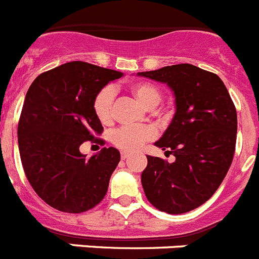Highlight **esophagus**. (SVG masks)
Instances as JSON below:
<instances>
[{
  "instance_id": "obj_1",
  "label": "esophagus",
  "mask_w": 259,
  "mask_h": 259,
  "mask_svg": "<svg viewBox=\"0 0 259 259\" xmlns=\"http://www.w3.org/2000/svg\"><path fill=\"white\" fill-rule=\"evenodd\" d=\"M120 158H122L123 160H125V159L130 158V154H127V153H122V154H120Z\"/></svg>"
}]
</instances>
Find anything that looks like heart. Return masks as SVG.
I'll return each instance as SVG.
<instances>
[{"label":"heart","mask_w":259,"mask_h":259,"mask_svg":"<svg viewBox=\"0 0 259 259\" xmlns=\"http://www.w3.org/2000/svg\"><path fill=\"white\" fill-rule=\"evenodd\" d=\"M137 100L146 108H154L162 100V91L150 82H137L130 87ZM115 90L106 86L97 92L94 100V110L101 123L108 124L113 120ZM156 131L153 127H120L111 135V142L124 151H136L144 146L146 141L154 139Z\"/></svg>","instance_id":"obj_1"}]
</instances>
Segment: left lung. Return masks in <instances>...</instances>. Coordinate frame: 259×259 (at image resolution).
Here are the masks:
<instances>
[{"label":"left lung","mask_w":259,"mask_h":259,"mask_svg":"<svg viewBox=\"0 0 259 259\" xmlns=\"http://www.w3.org/2000/svg\"><path fill=\"white\" fill-rule=\"evenodd\" d=\"M165 83L176 111L155 146L173 154L168 163L146 155L141 184L148 200L162 212L181 214L200 207L224 181L236 144V109L225 83L214 73L177 64L137 73Z\"/></svg>","instance_id":"obj_1"}]
</instances>
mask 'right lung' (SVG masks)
Returning <instances> with one entry per match:
<instances>
[{
	"instance_id": "right-lung-1",
	"label": "right lung",
	"mask_w": 259,
	"mask_h": 259,
	"mask_svg": "<svg viewBox=\"0 0 259 259\" xmlns=\"http://www.w3.org/2000/svg\"><path fill=\"white\" fill-rule=\"evenodd\" d=\"M120 77L117 70L72 61L42 73L30 84L18 125L19 151L33 190L52 208L82 213L105 196L119 151L103 148L87 158L79 146L103 132L95 96Z\"/></svg>"
}]
</instances>
